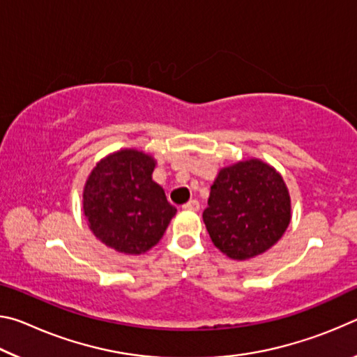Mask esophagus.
I'll return each instance as SVG.
<instances>
[{
    "mask_svg": "<svg viewBox=\"0 0 357 357\" xmlns=\"http://www.w3.org/2000/svg\"><path fill=\"white\" fill-rule=\"evenodd\" d=\"M183 209L185 211H198L200 209V203H198L197 200H190L183 204Z\"/></svg>",
    "mask_w": 357,
    "mask_h": 357,
    "instance_id": "34e87169",
    "label": "esophagus"
}]
</instances>
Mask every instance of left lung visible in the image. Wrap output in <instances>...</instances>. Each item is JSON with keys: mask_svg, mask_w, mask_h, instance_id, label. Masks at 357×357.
Here are the masks:
<instances>
[{"mask_svg": "<svg viewBox=\"0 0 357 357\" xmlns=\"http://www.w3.org/2000/svg\"><path fill=\"white\" fill-rule=\"evenodd\" d=\"M203 220L217 249L243 261L283 236L291 220V200L275 168L258 159L243 160L217 174Z\"/></svg>", "mask_w": 357, "mask_h": 357, "instance_id": "obj_1", "label": "left lung"}]
</instances>
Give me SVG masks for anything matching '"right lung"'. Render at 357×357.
<instances>
[{
	"label": "right lung",
	"instance_id": "right-lung-1",
	"mask_svg": "<svg viewBox=\"0 0 357 357\" xmlns=\"http://www.w3.org/2000/svg\"><path fill=\"white\" fill-rule=\"evenodd\" d=\"M155 160L137 149L102 159L83 190V211L94 236L107 247L140 255L164 236L176 208L153 181Z\"/></svg>",
	"mask_w": 357,
	"mask_h": 357
}]
</instances>
